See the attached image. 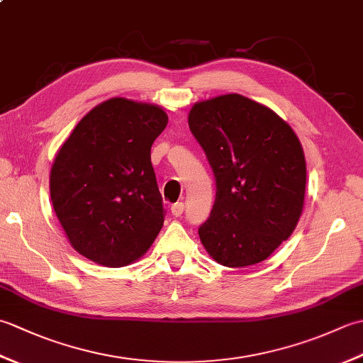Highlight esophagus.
<instances>
[{
    "label": "esophagus",
    "instance_id": "1",
    "mask_svg": "<svg viewBox=\"0 0 363 363\" xmlns=\"http://www.w3.org/2000/svg\"><path fill=\"white\" fill-rule=\"evenodd\" d=\"M182 212H184V203H176L172 206V213L174 217H181Z\"/></svg>",
    "mask_w": 363,
    "mask_h": 363
}]
</instances>
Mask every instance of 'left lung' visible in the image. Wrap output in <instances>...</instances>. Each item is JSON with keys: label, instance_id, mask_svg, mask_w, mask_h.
Here are the masks:
<instances>
[{"label": "left lung", "instance_id": "8db88e82", "mask_svg": "<svg viewBox=\"0 0 363 363\" xmlns=\"http://www.w3.org/2000/svg\"><path fill=\"white\" fill-rule=\"evenodd\" d=\"M189 126L217 182L198 234L223 267L268 259L295 230L304 207L306 159L295 130L269 107L238 94L198 101Z\"/></svg>", "mask_w": 363, "mask_h": 363}]
</instances>
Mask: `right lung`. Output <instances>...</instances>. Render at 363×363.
I'll list each match as a JSON object with an SVG mask.
<instances>
[{"label":"right lung","instance_id":"obj_1","mask_svg":"<svg viewBox=\"0 0 363 363\" xmlns=\"http://www.w3.org/2000/svg\"><path fill=\"white\" fill-rule=\"evenodd\" d=\"M168 123L160 106L111 98L95 106L60 146L51 203L73 248L98 265H130L164 226L151 146Z\"/></svg>","mask_w":363,"mask_h":363}]
</instances>
